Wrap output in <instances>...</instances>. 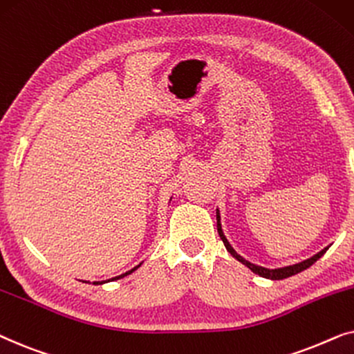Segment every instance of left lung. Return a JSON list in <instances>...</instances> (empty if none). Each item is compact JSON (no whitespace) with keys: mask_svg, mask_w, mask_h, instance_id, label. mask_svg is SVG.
<instances>
[{"mask_svg":"<svg viewBox=\"0 0 354 354\" xmlns=\"http://www.w3.org/2000/svg\"><path fill=\"white\" fill-rule=\"evenodd\" d=\"M216 230H218V234H220L221 241H223V244H225L226 251H228L230 254H232V256H233L234 259H238L239 262L244 263V266H246L248 268H251V270H252L254 273H257V275L263 277V279H270V280H283V279H288V277H291V275H296V273H299V272L306 270V268L313 266V263H314L315 261H319V259L322 257L324 254H325V251H327V248H325V249H322V251H320V252L315 254V256H313L310 259H306V261L299 262V263H295V266L281 267V268H266V267L256 266V263L248 262L246 259H243L241 256H239V254H238L236 251H234V249L232 248V244L228 243V239L225 238L223 232H221V225H220V215H218V212H216Z\"/></svg>","mask_w":354,"mask_h":354,"instance_id":"1","label":"left lung"}]
</instances>
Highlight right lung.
<instances>
[{"label": "right lung", "instance_id": "add662e5", "mask_svg": "<svg viewBox=\"0 0 354 354\" xmlns=\"http://www.w3.org/2000/svg\"><path fill=\"white\" fill-rule=\"evenodd\" d=\"M139 266H140V263H139ZM138 266V267H139ZM138 267H134L133 268V270H129V272H126V273H122V275H118V277H115V279H111V280H105V281H93V285H102V283H106V281H113V280H120V279H122V277H126V275H129V273H133L134 270H136V268H138Z\"/></svg>", "mask_w": 354, "mask_h": 354}]
</instances>
